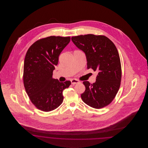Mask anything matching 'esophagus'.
I'll return each mask as SVG.
<instances>
[{
  "instance_id": "1",
  "label": "esophagus",
  "mask_w": 148,
  "mask_h": 148,
  "mask_svg": "<svg viewBox=\"0 0 148 148\" xmlns=\"http://www.w3.org/2000/svg\"><path fill=\"white\" fill-rule=\"evenodd\" d=\"M71 84L74 85L75 84H77L79 83V81L77 80V79H73L71 80Z\"/></svg>"
}]
</instances>
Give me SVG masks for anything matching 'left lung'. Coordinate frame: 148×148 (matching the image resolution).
Segmentation results:
<instances>
[{"instance_id": "1", "label": "left lung", "mask_w": 148, "mask_h": 148, "mask_svg": "<svg viewBox=\"0 0 148 148\" xmlns=\"http://www.w3.org/2000/svg\"><path fill=\"white\" fill-rule=\"evenodd\" d=\"M71 40L85 53L88 69L98 73L94 83L83 82V101L95 109L108 106L118 92L121 79L120 59L115 44L104 35L91 34L72 36Z\"/></svg>"}]
</instances>
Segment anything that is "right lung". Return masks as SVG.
Masks as SVG:
<instances>
[{
	"instance_id": "obj_1",
	"label": "right lung",
	"mask_w": 148,
	"mask_h": 148,
	"mask_svg": "<svg viewBox=\"0 0 148 148\" xmlns=\"http://www.w3.org/2000/svg\"><path fill=\"white\" fill-rule=\"evenodd\" d=\"M70 36H50L38 40L29 48L24 59L23 83L32 103L43 112L53 110L63 101V92L71 81L59 82L53 78L60 54Z\"/></svg>"
}]
</instances>
